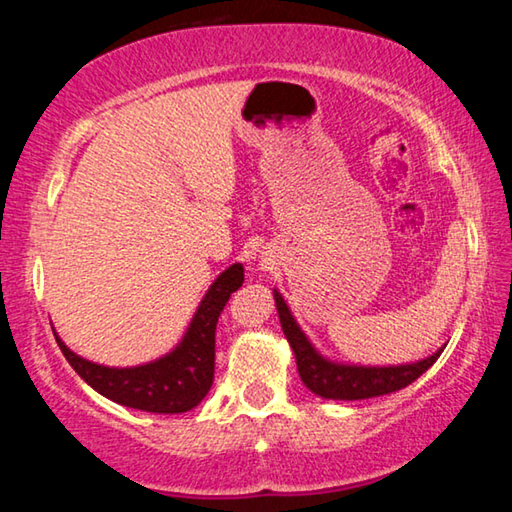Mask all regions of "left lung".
<instances>
[{
    "mask_svg": "<svg viewBox=\"0 0 512 512\" xmlns=\"http://www.w3.org/2000/svg\"><path fill=\"white\" fill-rule=\"evenodd\" d=\"M275 296V307L280 314V323L287 336L289 345L296 354L298 372L302 384H305L311 393H316L325 400H368V397H379L400 391L406 388L411 381L418 379L424 370H429L436 359L440 357L438 350L431 357L422 359L418 363H404V366H345V363H334L320 357L314 345L309 343L305 332L298 327L296 318L291 316L287 302L280 293Z\"/></svg>",
    "mask_w": 512,
    "mask_h": 512,
    "instance_id": "left-lung-1",
    "label": "left lung"
}]
</instances>
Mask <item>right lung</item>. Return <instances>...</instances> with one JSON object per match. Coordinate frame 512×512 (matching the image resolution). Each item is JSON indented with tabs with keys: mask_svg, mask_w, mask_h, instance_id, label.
I'll return each instance as SVG.
<instances>
[{
	"mask_svg": "<svg viewBox=\"0 0 512 512\" xmlns=\"http://www.w3.org/2000/svg\"><path fill=\"white\" fill-rule=\"evenodd\" d=\"M241 284H244V266L232 264L228 271L216 277L210 291L205 293L192 325L176 350L144 366H99L74 354L58 339L56 332L54 336L69 366L108 400L149 413H185L201 404L212 388L216 323H219L225 302Z\"/></svg>",
	"mask_w": 512,
	"mask_h": 512,
	"instance_id": "add662e5",
	"label": "right lung"
}]
</instances>
